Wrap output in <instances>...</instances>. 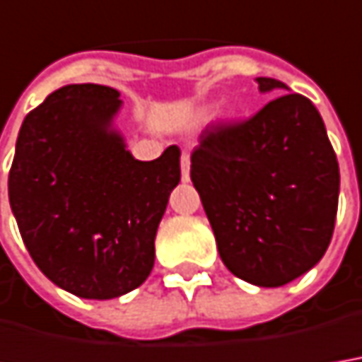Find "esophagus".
<instances>
[{
  "label": "esophagus",
  "instance_id": "1",
  "mask_svg": "<svg viewBox=\"0 0 362 362\" xmlns=\"http://www.w3.org/2000/svg\"><path fill=\"white\" fill-rule=\"evenodd\" d=\"M180 166H182V182H190V154H182L180 158Z\"/></svg>",
  "mask_w": 362,
  "mask_h": 362
}]
</instances>
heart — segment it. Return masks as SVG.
I'll return each mask as SVG.
<instances>
[{
    "mask_svg": "<svg viewBox=\"0 0 362 362\" xmlns=\"http://www.w3.org/2000/svg\"><path fill=\"white\" fill-rule=\"evenodd\" d=\"M218 103H212V105H208V107H204V109L198 112V117H196V122H200V124H206V122H210L212 117L216 115V110H218Z\"/></svg>",
    "mask_w": 362,
    "mask_h": 362,
    "instance_id": "b5f03b06",
    "label": "heart"
}]
</instances>
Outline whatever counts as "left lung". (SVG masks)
Instances as JSON below:
<instances>
[{
    "label": "left lung",
    "mask_w": 362,
    "mask_h": 362,
    "mask_svg": "<svg viewBox=\"0 0 362 362\" xmlns=\"http://www.w3.org/2000/svg\"><path fill=\"white\" fill-rule=\"evenodd\" d=\"M255 83L278 97L243 124L202 134L190 178L226 267L257 287H281L325 255L339 162L309 98L277 78Z\"/></svg>",
    "instance_id": "1"
}]
</instances>
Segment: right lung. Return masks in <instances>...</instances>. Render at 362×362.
Segmentation results:
<instances>
[{
  "instance_id": "1",
  "label": "right lung",
  "mask_w": 362,
  "mask_h": 362,
  "mask_svg": "<svg viewBox=\"0 0 362 362\" xmlns=\"http://www.w3.org/2000/svg\"><path fill=\"white\" fill-rule=\"evenodd\" d=\"M120 93L65 85L21 124L9 204L33 262L83 299H115L146 281L180 150L136 160L117 129Z\"/></svg>"
}]
</instances>
